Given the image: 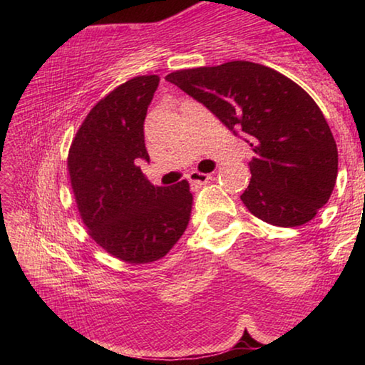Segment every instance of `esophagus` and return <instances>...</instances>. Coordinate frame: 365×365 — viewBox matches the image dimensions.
I'll list each match as a JSON object with an SVG mask.
<instances>
[{
	"label": "esophagus",
	"mask_w": 365,
	"mask_h": 365,
	"mask_svg": "<svg viewBox=\"0 0 365 365\" xmlns=\"http://www.w3.org/2000/svg\"><path fill=\"white\" fill-rule=\"evenodd\" d=\"M188 182L191 187L195 188H201L202 185H206L212 180V177L209 174H201V172H191V174H188Z\"/></svg>",
	"instance_id": "obj_1"
}]
</instances>
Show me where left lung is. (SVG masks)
<instances>
[{
    "label": "left lung",
    "mask_w": 365,
    "mask_h": 365,
    "mask_svg": "<svg viewBox=\"0 0 365 365\" xmlns=\"http://www.w3.org/2000/svg\"><path fill=\"white\" fill-rule=\"evenodd\" d=\"M255 151L242 195L248 211L277 227H299L327 205L338 174L335 138L316 101L262 64L232 61L169 73Z\"/></svg>",
    "instance_id": "left-lung-1"
}]
</instances>
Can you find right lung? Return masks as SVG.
I'll return each instance as SVG.
<instances>
[{
  "label": "right lung",
  "instance_id": "1",
  "mask_svg": "<svg viewBox=\"0 0 365 365\" xmlns=\"http://www.w3.org/2000/svg\"><path fill=\"white\" fill-rule=\"evenodd\" d=\"M159 85L140 76L98 101L73 138L67 168L88 235L128 264L164 257L188 225L193 195L187 180L154 187L138 168L150 163L143 123Z\"/></svg>",
  "mask_w": 365,
  "mask_h": 365
}]
</instances>
